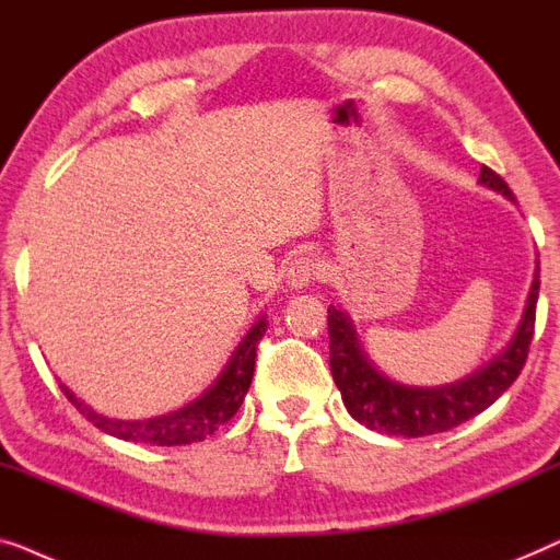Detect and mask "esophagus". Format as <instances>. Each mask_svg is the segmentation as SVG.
I'll return each instance as SVG.
<instances>
[{"mask_svg":"<svg viewBox=\"0 0 560 560\" xmlns=\"http://www.w3.org/2000/svg\"><path fill=\"white\" fill-rule=\"evenodd\" d=\"M317 277H319V264L314 261L312 256L296 258V261L289 266V273H287L291 289H306V287H312L314 279H317Z\"/></svg>","mask_w":560,"mask_h":560,"instance_id":"34e87169","label":"esophagus"}]
</instances>
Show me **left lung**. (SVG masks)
Returning <instances> with one entry per match:
<instances>
[{
	"mask_svg": "<svg viewBox=\"0 0 560 560\" xmlns=\"http://www.w3.org/2000/svg\"><path fill=\"white\" fill-rule=\"evenodd\" d=\"M479 185L500 192L502 198L515 200L505 179L494 175L490 167L479 172ZM538 271V261H535V277L527 291L523 317L508 348L482 368L471 370L462 381L444 385H406L393 381L368 358L350 314L340 306H329V368L352 419L377 434L416 439L441 434L490 408L515 383L527 360L540 289Z\"/></svg>",
	"mask_w": 560,
	"mask_h": 560,
	"instance_id": "obj_1",
	"label": "left lung"
}]
</instances>
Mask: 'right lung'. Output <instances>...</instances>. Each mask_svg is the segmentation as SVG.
<instances>
[{
  "instance_id": "right-lung-1",
  "label": "right lung",
  "mask_w": 560,
  "mask_h": 560,
  "mask_svg": "<svg viewBox=\"0 0 560 560\" xmlns=\"http://www.w3.org/2000/svg\"><path fill=\"white\" fill-rule=\"evenodd\" d=\"M269 319L261 314L246 337L233 350L231 360L220 370V375L205 388L198 398L187 400L185 406L167 411L162 416H149V419H112V416L98 413L85 400L75 396L66 383H60V390L66 398L89 419L93 427L112 434L116 439L133 441V444H154V446H179V444H195L205 436L215 434V431L228 423L238 411L243 398L254 381L256 368V348L261 340Z\"/></svg>"
}]
</instances>
